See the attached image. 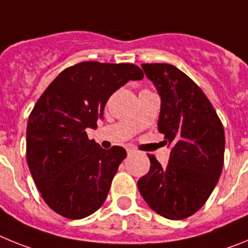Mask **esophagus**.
Instances as JSON below:
<instances>
[{
    "label": "esophagus",
    "mask_w": 248,
    "mask_h": 248,
    "mask_svg": "<svg viewBox=\"0 0 248 248\" xmlns=\"http://www.w3.org/2000/svg\"><path fill=\"white\" fill-rule=\"evenodd\" d=\"M126 151H128V154H134V153H137V150H135L133 146H128V148H126Z\"/></svg>",
    "instance_id": "34e87169"
}]
</instances>
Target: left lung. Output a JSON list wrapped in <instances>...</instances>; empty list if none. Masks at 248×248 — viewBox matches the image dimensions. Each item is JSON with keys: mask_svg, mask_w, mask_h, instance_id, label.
Masks as SVG:
<instances>
[{"mask_svg": "<svg viewBox=\"0 0 248 248\" xmlns=\"http://www.w3.org/2000/svg\"><path fill=\"white\" fill-rule=\"evenodd\" d=\"M161 98L157 129L171 144L161 166L148 155L150 170L138 189L151 209L169 220H183L205 205L223 166L225 131L212 104L199 85L166 63L141 64Z\"/></svg>", "mask_w": 248, "mask_h": 248, "instance_id": "1", "label": "left lung"}]
</instances>
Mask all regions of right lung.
<instances>
[{"label": "right lung", "mask_w": 248, "mask_h": 248, "mask_svg": "<svg viewBox=\"0 0 248 248\" xmlns=\"http://www.w3.org/2000/svg\"><path fill=\"white\" fill-rule=\"evenodd\" d=\"M144 78L130 63L80 62L65 68L37 100L27 123V164L50 209L71 220L104 203L126 151L89 140L109 97L129 80Z\"/></svg>", "instance_id": "obj_1"}]
</instances>
